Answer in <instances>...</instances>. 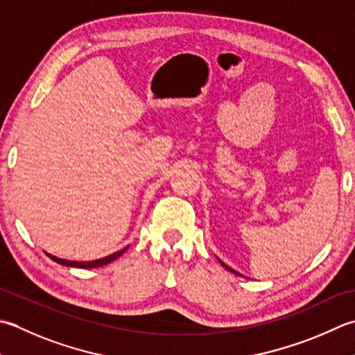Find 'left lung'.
<instances>
[{
    "instance_id": "obj_1",
    "label": "left lung",
    "mask_w": 355,
    "mask_h": 355,
    "mask_svg": "<svg viewBox=\"0 0 355 355\" xmlns=\"http://www.w3.org/2000/svg\"><path fill=\"white\" fill-rule=\"evenodd\" d=\"M220 263H221V266H225V268H226L227 270H231V272H234V274H237V275H240V274L237 272V270H234L232 268H229V266H227V265H225V263H223V261H221V260H220Z\"/></svg>"
}]
</instances>
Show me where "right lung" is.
Returning a JSON list of instances; mask_svg holds the SVG:
<instances>
[{
  "label": "right lung",
  "instance_id": "right-lung-1",
  "mask_svg": "<svg viewBox=\"0 0 355 355\" xmlns=\"http://www.w3.org/2000/svg\"><path fill=\"white\" fill-rule=\"evenodd\" d=\"M126 249H128V248H124V249H121V251H118V252H115V254H112V255H107V257H104V259L94 260V261H71V260L58 259V257H53V255H51V254H47V255L51 257V259H52L53 261H57V263H60V265H64V266H72V268H100V266L107 265V263H110V261H114L115 259H118V257H120L124 251H126Z\"/></svg>",
  "mask_w": 355,
  "mask_h": 355
}]
</instances>
